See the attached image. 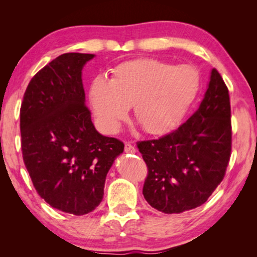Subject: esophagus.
Instances as JSON below:
<instances>
[{
	"mask_svg": "<svg viewBox=\"0 0 257 257\" xmlns=\"http://www.w3.org/2000/svg\"><path fill=\"white\" fill-rule=\"evenodd\" d=\"M124 152H125V153L134 154V153H136V149H135L134 145L130 144V143H125V144H124Z\"/></svg>",
	"mask_w": 257,
	"mask_h": 257,
	"instance_id": "34e87169",
	"label": "esophagus"
}]
</instances>
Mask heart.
Returning <instances> with one entry per match:
<instances>
[{
	"instance_id": "heart-1",
	"label": "heart",
	"mask_w": 257,
	"mask_h": 257,
	"mask_svg": "<svg viewBox=\"0 0 257 257\" xmlns=\"http://www.w3.org/2000/svg\"><path fill=\"white\" fill-rule=\"evenodd\" d=\"M201 77L189 64L173 66L155 58L120 63L110 79L90 82L88 99L98 124L107 133L118 132L133 105L134 115L152 135L167 133L180 122L197 97Z\"/></svg>"
}]
</instances>
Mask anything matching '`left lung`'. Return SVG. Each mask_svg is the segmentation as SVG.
Masks as SVG:
<instances>
[{"label": "left lung", "mask_w": 257, "mask_h": 257, "mask_svg": "<svg viewBox=\"0 0 257 257\" xmlns=\"http://www.w3.org/2000/svg\"><path fill=\"white\" fill-rule=\"evenodd\" d=\"M227 86L215 69L199 107L175 132L137 147L149 168L143 195L167 214L201 206L222 181L231 154Z\"/></svg>", "instance_id": "1"}]
</instances>
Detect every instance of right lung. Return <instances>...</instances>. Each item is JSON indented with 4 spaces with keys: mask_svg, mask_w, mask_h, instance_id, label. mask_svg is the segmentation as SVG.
<instances>
[{
    "mask_svg": "<svg viewBox=\"0 0 257 257\" xmlns=\"http://www.w3.org/2000/svg\"><path fill=\"white\" fill-rule=\"evenodd\" d=\"M94 54L64 53L33 77L20 108L21 150L40 196L75 215L94 211L124 145L95 129L85 105L82 69Z\"/></svg>",
    "mask_w": 257,
    "mask_h": 257,
    "instance_id": "1",
    "label": "right lung"
}]
</instances>
